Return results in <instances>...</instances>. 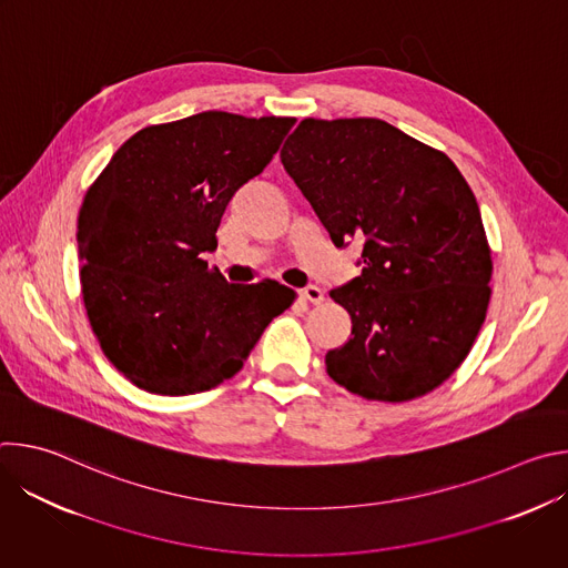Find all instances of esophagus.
<instances>
[{
	"instance_id": "34e87169",
	"label": "esophagus",
	"mask_w": 568,
	"mask_h": 568,
	"mask_svg": "<svg viewBox=\"0 0 568 568\" xmlns=\"http://www.w3.org/2000/svg\"><path fill=\"white\" fill-rule=\"evenodd\" d=\"M298 296H301L303 301H310V303H321V301H323V292H321V287H316V285L303 287V290L298 292Z\"/></svg>"
}]
</instances>
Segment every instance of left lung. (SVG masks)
<instances>
[{"label":"left lung","mask_w":568,"mask_h":568,"mask_svg":"<svg viewBox=\"0 0 568 568\" xmlns=\"http://www.w3.org/2000/svg\"><path fill=\"white\" fill-rule=\"evenodd\" d=\"M281 161L335 247L362 245V274L331 292L353 331L328 351V375L379 402L440 386L493 294L488 237L454 161L379 119H303Z\"/></svg>","instance_id":"obj_1"}]
</instances>
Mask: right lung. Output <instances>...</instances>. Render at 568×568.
<instances>
[{"label": "right lung", "instance_id": "1", "mask_svg": "<svg viewBox=\"0 0 568 568\" xmlns=\"http://www.w3.org/2000/svg\"><path fill=\"white\" fill-rule=\"evenodd\" d=\"M296 121L200 112L130 136L78 213L80 285L105 357L156 395L233 377L294 290L233 285L202 252L240 186L261 175Z\"/></svg>", "mask_w": 568, "mask_h": 568}]
</instances>
